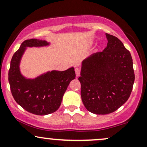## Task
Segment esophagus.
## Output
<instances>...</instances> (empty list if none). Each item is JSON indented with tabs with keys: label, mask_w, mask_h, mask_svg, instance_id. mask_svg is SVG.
<instances>
[{
	"label": "esophagus",
	"mask_w": 147,
	"mask_h": 147,
	"mask_svg": "<svg viewBox=\"0 0 147 147\" xmlns=\"http://www.w3.org/2000/svg\"><path fill=\"white\" fill-rule=\"evenodd\" d=\"M75 70L76 76H77V77H79V76L80 75V72H81L80 69H79V68H76Z\"/></svg>",
	"instance_id": "esophagus-1"
}]
</instances>
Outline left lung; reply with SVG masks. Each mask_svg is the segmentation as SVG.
Wrapping results in <instances>:
<instances>
[{"label": "left lung", "instance_id": "obj_1", "mask_svg": "<svg viewBox=\"0 0 147 147\" xmlns=\"http://www.w3.org/2000/svg\"><path fill=\"white\" fill-rule=\"evenodd\" d=\"M107 47L84 60L79 77L83 103L89 112L107 114L129 98L135 80L133 60L123 42L106 33Z\"/></svg>", "mask_w": 147, "mask_h": 147}]
</instances>
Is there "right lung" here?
Returning a JSON list of instances; mask_svg holds the SVG:
<instances>
[{"label":"right lung","mask_w":147,"mask_h":147,"mask_svg":"<svg viewBox=\"0 0 147 147\" xmlns=\"http://www.w3.org/2000/svg\"><path fill=\"white\" fill-rule=\"evenodd\" d=\"M46 40L24 41L13 54L9 70V83L13 98L23 109L33 114L47 115L58 109L69 84L75 78L74 68L64 71L52 70L35 79H26L20 70V63L26 47L49 46Z\"/></svg>","instance_id":"1"}]
</instances>
